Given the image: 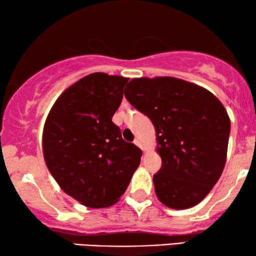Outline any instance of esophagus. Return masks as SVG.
Masks as SVG:
<instances>
[{"label":"esophagus","mask_w":256,"mask_h":256,"mask_svg":"<svg viewBox=\"0 0 256 256\" xmlns=\"http://www.w3.org/2000/svg\"><path fill=\"white\" fill-rule=\"evenodd\" d=\"M134 144H136V145L138 146V147H140V148L144 150V148H142V142H140L139 139H136V140H134Z\"/></svg>","instance_id":"obj_1"}]
</instances>
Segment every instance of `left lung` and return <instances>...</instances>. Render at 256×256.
<instances>
[{"label":"left lung","instance_id":"8db88e82","mask_svg":"<svg viewBox=\"0 0 256 256\" xmlns=\"http://www.w3.org/2000/svg\"><path fill=\"white\" fill-rule=\"evenodd\" d=\"M126 100L152 122L162 160L153 176L158 198L183 210L198 204L220 178L231 122L214 94L170 76L132 78Z\"/></svg>","mask_w":256,"mask_h":256}]
</instances>
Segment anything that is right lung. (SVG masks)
Segmentation results:
<instances>
[{
    "label": "right lung",
    "instance_id": "obj_1",
    "mask_svg": "<svg viewBox=\"0 0 256 256\" xmlns=\"http://www.w3.org/2000/svg\"><path fill=\"white\" fill-rule=\"evenodd\" d=\"M128 78L92 73L58 97L42 131L50 172L67 195L84 206L114 205L138 168L142 150L122 138L112 116Z\"/></svg>",
    "mask_w": 256,
    "mask_h": 256
}]
</instances>
